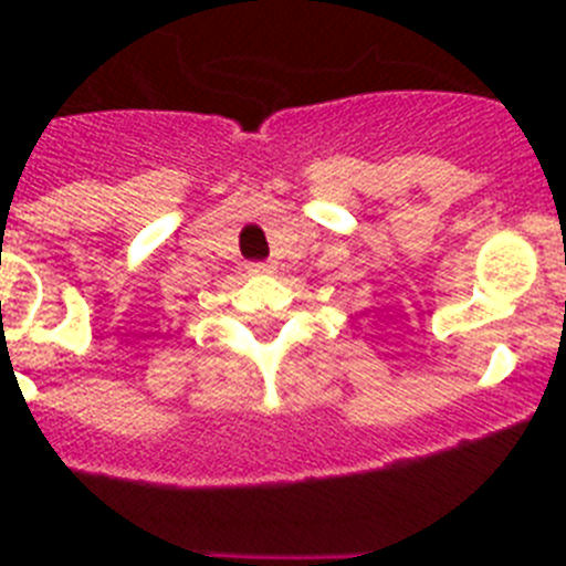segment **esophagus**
I'll return each mask as SVG.
<instances>
[{"label":"esophagus","mask_w":566,"mask_h":566,"mask_svg":"<svg viewBox=\"0 0 566 566\" xmlns=\"http://www.w3.org/2000/svg\"><path fill=\"white\" fill-rule=\"evenodd\" d=\"M249 271L251 273H271V265H268V262H251Z\"/></svg>","instance_id":"1"}]
</instances>
